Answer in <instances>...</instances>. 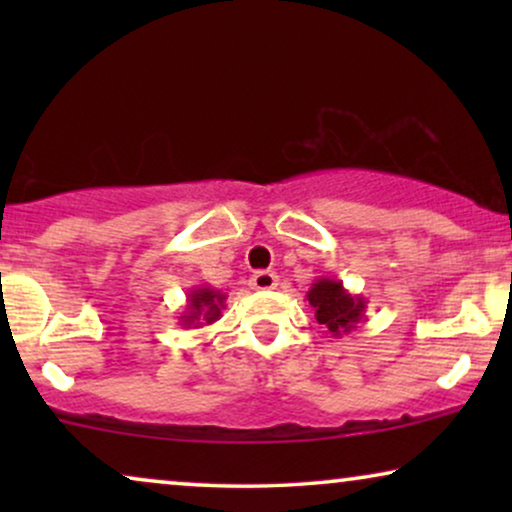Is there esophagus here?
<instances>
[{
	"instance_id": "34e87169",
	"label": "esophagus",
	"mask_w": 512,
	"mask_h": 512,
	"mask_svg": "<svg viewBox=\"0 0 512 512\" xmlns=\"http://www.w3.org/2000/svg\"><path fill=\"white\" fill-rule=\"evenodd\" d=\"M277 284H279V277L270 270L256 272V275H251V279H249V286L256 291H272V289H277Z\"/></svg>"
}]
</instances>
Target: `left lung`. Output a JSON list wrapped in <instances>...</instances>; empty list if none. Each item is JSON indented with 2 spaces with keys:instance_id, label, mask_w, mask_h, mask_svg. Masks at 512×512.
Instances as JSON below:
<instances>
[{
  "instance_id": "left-lung-1",
  "label": "left lung",
  "mask_w": 512,
  "mask_h": 512,
  "mask_svg": "<svg viewBox=\"0 0 512 512\" xmlns=\"http://www.w3.org/2000/svg\"><path fill=\"white\" fill-rule=\"evenodd\" d=\"M305 298L312 305L314 317L331 331L333 338L352 333L356 324H361L363 317H366L368 300L356 296V293H349L340 279H314Z\"/></svg>"
}]
</instances>
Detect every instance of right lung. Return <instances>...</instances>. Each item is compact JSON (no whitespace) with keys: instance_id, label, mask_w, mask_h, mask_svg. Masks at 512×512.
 I'll list each match as a JSON object with an SVG mask.
<instances>
[{"instance_id":"add662e5","label":"right lung","mask_w":512,"mask_h":512,"mask_svg":"<svg viewBox=\"0 0 512 512\" xmlns=\"http://www.w3.org/2000/svg\"><path fill=\"white\" fill-rule=\"evenodd\" d=\"M226 293L212 289L209 284H198L188 291L184 312L179 314V326L184 328H202L221 319L226 310Z\"/></svg>"}]
</instances>
